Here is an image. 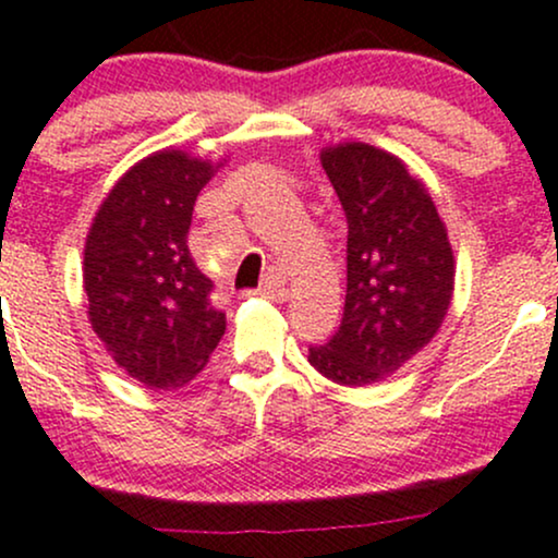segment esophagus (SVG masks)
Segmentation results:
<instances>
[{"label": "esophagus", "instance_id": "esophagus-1", "mask_svg": "<svg viewBox=\"0 0 558 558\" xmlns=\"http://www.w3.org/2000/svg\"><path fill=\"white\" fill-rule=\"evenodd\" d=\"M286 291H289L286 289V278L278 272V269H272V272L264 275V283L259 286V291H256V294H262L267 299H283Z\"/></svg>", "mask_w": 558, "mask_h": 558}]
</instances>
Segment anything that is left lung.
<instances>
[{
	"instance_id": "left-lung-1",
	"label": "left lung",
	"mask_w": 558,
	"mask_h": 558,
	"mask_svg": "<svg viewBox=\"0 0 558 558\" xmlns=\"http://www.w3.org/2000/svg\"><path fill=\"white\" fill-rule=\"evenodd\" d=\"M320 162L348 219V296L337 333L307 357L331 383L374 385L441 328L454 254L425 184L396 155L348 141Z\"/></svg>"
}]
</instances>
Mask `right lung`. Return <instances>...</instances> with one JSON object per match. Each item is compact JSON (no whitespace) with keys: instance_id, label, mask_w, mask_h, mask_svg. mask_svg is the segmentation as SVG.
Segmentation results:
<instances>
[{"instance_id":"1","label":"right lung","mask_w":558,"mask_h":558,"mask_svg":"<svg viewBox=\"0 0 558 558\" xmlns=\"http://www.w3.org/2000/svg\"><path fill=\"white\" fill-rule=\"evenodd\" d=\"M214 166L181 149L136 162L98 208L85 240L87 318L117 366L157 390L190 383L227 318L186 245Z\"/></svg>"}]
</instances>
